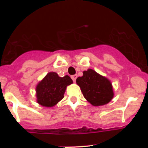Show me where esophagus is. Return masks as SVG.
Wrapping results in <instances>:
<instances>
[{
  "label": "esophagus",
  "mask_w": 148,
  "mask_h": 148,
  "mask_svg": "<svg viewBox=\"0 0 148 148\" xmlns=\"http://www.w3.org/2000/svg\"><path fill=\"white\" fill-rule=\"evenodd\" d=\"M71 78H72L73 81H74V82H75L76 80V78H77V75H76V74H74V75H72V76H71Z\"/></svg>",
  "instance_id": "obj_1"
}]
</instances>
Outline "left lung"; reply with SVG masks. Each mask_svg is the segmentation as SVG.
I'll return each instance as SVG.
<instances>
[{"label": "left lung", "instance_id": "left-lung-1", "mask_svg": "<svg viewBox=\"0 0 148 148\" xmlns=\"http://www.w3.org/2000/svg\"><path fill=\"white\" fill-rule=\"evenodd\" d=\"M83 74V76L76 79V82L88 102L92 106H99L111 101L114 93L109 80L91 69L84 71Z\"/></svg>", "mask_w": 148, "mask_h": 148}]
</instances>
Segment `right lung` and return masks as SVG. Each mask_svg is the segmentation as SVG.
Wrapping results in <instances>:
<instances>
[{
  "mask_svg": "<svg viewBox=\"0 0 148 148\" xmlns=\"http://www.w3.org/2000/svg\"><path fill=\"white\" fill-rule=\"evenodd\" d=\"M73 83L66 75L60 77L56 72H49L36 87L37 102L45 107H53L64 97L67 86Z\"/></svg>",
  "mask_w": 148,
  "mask_h": 148,
  "instance_id": "right-lung-1",
  "label": "right lung"
}]
</instances>
